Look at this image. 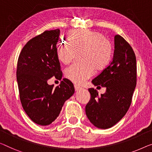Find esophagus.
Returning <instances> with one entry per match:
<instances>
[{"label":"esophagus","instance_id":"obj_1","mask_svg":"<svg viewBox=\"0 0 152 152\" xmlns=\"http://www.w3.org/2000/svg\"><path fill=\"white\" fill-rule=\"evenodd\" d=\"M74 89H75L76 91H80L81 89H82L80 87H78V86H77V85H74Z\"/></svg>","mask_w":152,"mask_h":152}]
</instances>
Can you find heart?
I'll use <instances>...</instances> for the list:
<instances>
[{
  "label": "heart",
  "mask_w": 152,
  "mask_h": 152,
  "mask_svg": "<svg viewBox=\"0 0 152 152\" xmlns=\"http://www.w3.org/2000/svg\"><path fill=\"white\" fill-rule=\"evenodd\" d=\"M68 42L60 44L56 48L58 59L68 64L76 54L80 53L82 63H74L65 69L67 78L77 85H81L93 76L95 67L103 69L112 58V45L104 35L98 31L76 29L67 34Z\"/></svg>",
  "instance_id": "b5f03b06"
}]
</instances>
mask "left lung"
<instances>
[{
    "instance_id": "obj_1",
    "label": "left lung",
    "mask_w": 152,
    "mask_h": 152,
    "mask_svg": "<svg viewBox=\"0 0 152 152\" xmlns=\"http://www.w3.org/2000/svg\"><path fill=\"white\" fill-rule=\"evenodd\" d=\"M114 41L113 61L91 82L106 87V92L99 96L90 88L91 99L85 106L91 123L100 129L111 128L123 118L137 85V60L132 47L119 35L115 36Z\"/></svg>"
}]
</instances>
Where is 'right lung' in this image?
Returning <instances> with one entry per match:
<instances>
[{
	"label": "right lung",
	"instance_id": "1",
	"mask_svg": "<svg viewBox=\"0 0 152 152\" xmlns=\"http://www.w3.org/2000/svg\"><path fill=\"white\" fill-rule=\"evenodd\" d=\"M59 34L58 28L46 31L29 40L18 61L16 76L22 106L30 119L40 126L53 123L65 102L74 94V85L67 78L55 88L48 84L53 76L62 78L56 55Z\"/></svg>",
	"mask_w": 152,
	"mask_h": 152
}]
</instances>
